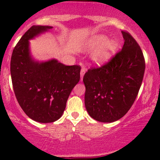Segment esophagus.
I'll use <instances>...</instances> for the list:
<instances>
[{
  "instance_id": "34e87169",
  "label": "esophagus",
  "mask_w": 160,
  "mask_h": 160,
  "mask_svg": "<svg viewBox=\"0 0 160 160\" xmlns=\"http://www.w3.org/2000/svg\"><path fill=\"white\" fill-rule=\"evenodd\" d=\"M85 73H86V68L82 67L81 68V71H80V80H82V78H83Z\"/></svg>"
}]
</instances>
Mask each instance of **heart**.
<instances>
[{"label":"heart","instance_id":"obj_1","mask_svg":"<svg viewBox=\"0 0 160 160\" xmlns=\"http://www.w3.org/2000/svg\"><path fill=\"white\" fill-rule=\"evenodd\" d=\"M80 49L87 52L95 50L91 56L92 62L95 65L102 66L114 57L118 49V43L104 34H96L84 40L80 44Z\"/></svg>","mask_w":160,"mask_h":160}]
</instances>
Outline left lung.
Returning <instances> with one entry per match:
<instances>
[{
	"label": "left lung",
	"mask_w": 160,
	"mask_h": 160,
	"mask_svg": "<svg viewBox=\"0 0 160 160\" xmlns=\"http://www.w3.org/2000/svg\"><path fill=\"white\" fill-rule=\"evenodd\" d=\"M124 45L108 63L89 69L83 77L85 107L89 115L102 122L120 120L132 105L145 70L143 52L131 34L122 32Z\"/></svg>",
	"instance_id": "8db88e82"
}]
</instances>
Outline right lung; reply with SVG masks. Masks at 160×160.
<instances>
[{"mask_svg": "<svg viewBox=\"0 0 160 160\" xmlns=\"http://www.w3.org/2000/svg\"><path fill=\"white\" fill-rule=\"evenodd\" d=\"M34 25L12 51L10 74L20 107L32 120L41 123L56 121L63 114L68 98L80 78V67L67 66L56 59L37 61L32 56L30 41L52 29Z\"/></svg>", "mask_w": 160, "mask_h": 160, "instance_id": "1", "label": "right lung"}]
</instances>
